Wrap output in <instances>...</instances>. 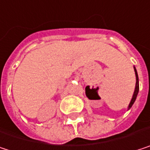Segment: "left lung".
<instances>
[{"instance_id": "left-lung-1", "label": "left lung", "mask_w": 150, "mask_h": 150, "mask_svg": "<svg viewBox=\"0 0 150 150\" xmlns=\"http://www.w3.org/2000/svg\"><path fill=\"white\" fill-rule=\"evenodd\" d=\"M134 72H135V76H136V85H135V90H134V95H133V98H132V100L128 105V109H130L132 107V105H134L135 99H136V97L138 95V92H139V79H138V74H137V71L134 67Z\"/></svg>"}]
</instances>
